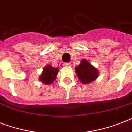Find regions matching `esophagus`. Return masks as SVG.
Returning a JSON list of instances; mask_svg holds the SVG:
<instances>
[{
	"mask_svg": "<svg viewBox=\"0 0 132 132\" xmlns=\"http://www.w3.org/2000/svg\"><path fill=\"white\" fill-rule=\"evenodd\" d=\"M64 66L65 67H70L71 66V63H64Z\"/></svg>",
	"mask_w": 132,
	"mask_h": 132,
	"instance_id": "obj_1",
	"label": "esophagus"
}]
</instances>
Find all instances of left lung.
<instances>
[{
  "mask_svg": "<svg viewBox=\"0 0 132 132\" xmlns=\"http://www.w3.org/2000/svg\"><path fill=\"white\" fill-rule=\"evenodd\" d=\"M75 72L79 80L83 84H89L96 80L99 71L87 60L82 59L80 65L75 67Z\"/></svg>",
  "mask_w": 132,
  "mask_h": 132,
  "instance_id": "left-lung-1",
  "label": "left lung"
}]
</instances>
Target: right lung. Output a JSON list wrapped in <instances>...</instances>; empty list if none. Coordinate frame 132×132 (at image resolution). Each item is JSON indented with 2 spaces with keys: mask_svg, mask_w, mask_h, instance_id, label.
Returning a JSON list of instances; mask_svg holds the SVG:
<instances>
[{
  "mask_svg": "<svg viewBox=\"0 0 132 132\" xmlns=\"http://www.w3.org/2000/svg\"><path fill=\"white\" fill-rule=\"evenodd\" d=\"M59 69L57 67H52L51 65H46L42 71L39 80L45 85H50L56 80Z\"/></svg>",
  "mask_w": 132,
  "mask_h": 132,
  "instance_id": "1",
  "label": "right lung"
}]
</instances>
